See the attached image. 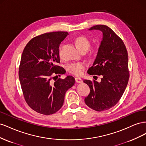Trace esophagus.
<instances>
[{"instance_id":"1","label":"esophagus","mask_w":146,"mask_h":146,"mask_svg":"<svg viewBox=\"0 0 146 146\" xmlns=\"http://www.w3.org/2000/svg\"><path fill=\"white\" fill-rule=\"evenodd\" d=\"M75 79H76V82L77 83H82L83 82L82 79L80 77H76Z\"/></svg>"}]
</instances>
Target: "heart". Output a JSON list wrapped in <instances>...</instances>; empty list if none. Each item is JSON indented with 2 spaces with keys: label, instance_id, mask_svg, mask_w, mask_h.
Segmentation results:
<instances>
[{
  "label": "heart",
  "instance_id": "1",
  "mask_svg": "<svg viewBox=\"0 0 146 146\" xmlns=\"http://www.w3.org/2000/svg\"><path fill=\"white\" fill-rule=\"evenodd\" d=\"M76 46L80 51L87 50L90 46V41L86 36H80L77 37L76 40H75ZM85 68V64L83 63H72L69 64L67 70L68 71L72 74L76 75V76H80L83 72V70Z\"/></svg>",
  "mask_w": 146,
  "mask_h": 146
}]
</instances>
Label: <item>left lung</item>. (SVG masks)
Here are the masks:
<instances>
[{"instance_id":"obj_1","label":"left lung","mask_w":146,"mask_h":146,"mask_svg":"<svg viewBox=\"0 0 146 146\" xmlns=\"http://www.w3.org/2000/svg\"><path fill=\"white\" fill-rule=\"evenodd\" d=\"M92 30L101 31L103 38L88 73L102 78L100 82L83 80L90 88L85 102L91 109L103 111L114 107L125 90L129 79L128 54L122 39L108 26L97 25L89 29Z\"/></svg>"}]
</instances>
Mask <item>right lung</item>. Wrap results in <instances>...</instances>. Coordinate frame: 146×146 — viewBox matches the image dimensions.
<instances>
[{
    "mask_svg": "<svg viewBox=\"0 0 146 146\" xmlns=\"http://www.w3.org/2000/svg\"><path fill=\"white\" fill-rule=\"evenodd\" d=\"M68 35L67 32H55L35 37L21 56L19 77L25 100L34 111L44 115L58 111L66 92L75 83V78L70 76L57 80L55 77L58 76L54 77L64 73V69L56 64L60 63V44Z\"/></svg>",
    "mask_w": 146,
    "mask_h": 146,
    "instance_id": "1",
    "label": "right lung"
}]
</instances>
